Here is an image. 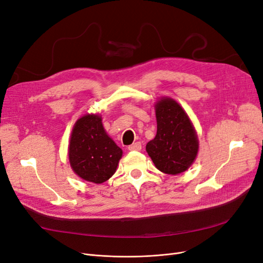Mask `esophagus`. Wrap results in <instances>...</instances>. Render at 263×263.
<instances>
[{
    "instance_id": "esophagus-1",
    "label": "esophagus",
    "mask_w": 263,
    "mask_h": 263,
    "mask_svg": "<svg viewBox=\"0 0 263 263\" xmlns=\"http://www.w3.org/2000/svg\"><path fill=\"white\" fill-rule=\"evenodd\" d=\"M128 149H129L130 151H140V150L142 149V144H141L140 142H136V143L130 145V146L128 147Z\"/></svg>"
}]
</instances>
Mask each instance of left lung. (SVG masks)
<instances>
[{
	"mask_svg": "<svg viewBox=\"0 0 263 263\" xmlns=\"http://www.w3.org/2000/svg\"><path fill=\"white\" fill-rule=\"evenodd\" d=\"M157 135L146 145L148 156L164 174L178 175L195 161L199 142L196 130L183 107L170 97L156 104Z\"/></svg>",
	"mask_w": 263,
	"mask_h": 263,
	"instance_id": "obj_1",
	"label": "left lung"
}]
</instances>
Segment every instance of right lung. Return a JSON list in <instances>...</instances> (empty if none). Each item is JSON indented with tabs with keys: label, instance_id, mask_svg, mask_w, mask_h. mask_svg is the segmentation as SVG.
<instances>
[{
	"label": "right lung",
	"instance_id": "obj_1",
	"mask_svg": "<svg viewBox=\"0 0 263 263\" xmlns=\"http://www.w3.org/2000/svg\"><path fill=\"white\" fill-rule=\"evenodd\" d=\"M68 157L76 175L100 184L115 174L122 150L105 132L99 114H85L74 123Z\"/></svg>",
	"mask_w": 263,
	"mask_h": 263
}]
</instances>
